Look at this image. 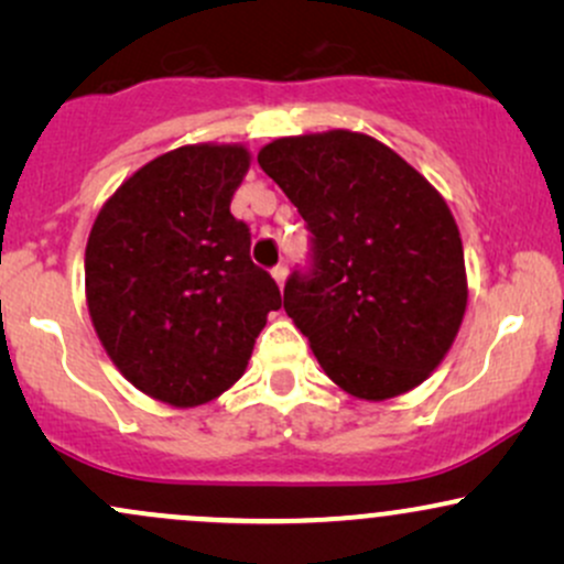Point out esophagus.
I'll use <instances>...</instances> for the list:
<instances>
[{
  "label": "esophagus",
  "instance_id": "1",
  "mask_svg": "<svg viewBox=\"0 0 564 564\" xmlns=\"http://www.w3.org/2000/svg\"><path fill=\"white\" fill-rule=\"evenodd\" d=\"M286 275H289L286 262H278L275 268H273V278H275V283H278V286H281V289H283V283H286Z\"/></svg>",
  "mask_w": 564,
  "mask_h": 564
}]
</instances>
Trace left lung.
I'll return each mask as SVG.
<instances>
[{
  "label": "left lung",
  "mask_w": 564,
  "mask_h": 564,
  "mask_svg": "<svg viewBox=\"0 0 564 564\" xmlns=\"http://www.w3.org/2000/svg\"><path fill=\"white\" fill-rule=\"evenodd\" d=\"M260 166L310 230L283 310L328 379L364 400L419 387L467 310L464 246L448 204L384 142L334 129L281 138Z\"/></svg>",
  "instance_id": "8db88e82"
}]
</instances>
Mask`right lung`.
I'll return each mask as SVG.
<instances>
[{"label":"right lung","instance_id":"1","mask_svg":"<svg viewBox=\"0 0 564 564\" xmlns=\"http://www.w3.org/2000/svg\"><path fill=\"white\" fill-rule=\"evenodd\" d=\"M243 145L153 159L97 215L84 257L89 318L124 377L177 408L209 403L246 371L281 291L249 257L230 200Z\"/></svg>","mask_w":564,"mask_h":564}]
</instances>
